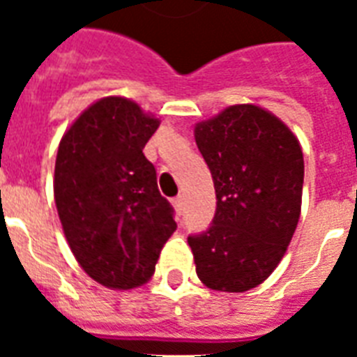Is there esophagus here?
<instances>
[{"instance_id":"obj_1","label":"esophagus","mask_w":357,"mask_h":357,"mask_svg":"<svg viewBox=\"0 0 357 357\" xmlns=\"http://www.w3.org/2000/svg\"><path fill=\"white\" fill-rule=\"evenodd\" d=\"M172 204L174 207H176V211L181 215V211H183V196H176V198L172 200Z\"/></svg>"}]
</instances>
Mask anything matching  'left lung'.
<instances>
[{
  "label": "left lung",
  "mask_w": 357,
  "mask_h": 357,
  "mask_svg": "<svg viewBox=\"0 0 357 357\" xmlns=\"http://www.w3.org/2000/svg\"><path fill=\"white\" fill-rule=\"evenodd\" d=\"M217 211L189 235L196 274L209 289L244 293L282 261L302 206L304 155L291 129L255 105H231L196 126Z\"/></svg>",
  "instance_id": "1"
}]
</instances>
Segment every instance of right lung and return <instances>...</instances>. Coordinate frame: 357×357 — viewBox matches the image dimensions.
I'll return each mask as SVG.
<instances>
[{
  "label": "right lung",
  "instance_id": "add662e5",
  "mask_svg": "<svg viewBox=\"0 0 357 357\" xmlns=\"http://www.w3.org/2000/svg\"><path fill=\"white\" fill-rule=\"evenodd\" d=\"M159 120L126 98L86 109L59 144L55 204L64 235L83 271L111 289H133L155 271L176 231L174 207L157 189L144 157Z\"/></svg>",
  "mask_w": 357,
  "mask_h": 357
}]
</instances>
